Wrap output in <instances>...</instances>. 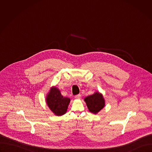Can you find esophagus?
<instances>
[{
  "label": "esophagus",
  "instance_id": "esophagus-1",
  "mask_svg": "<svg viewBox=\"0 0 152 152\" xmlns=\"http://www.w3.org/2000/svg\"><path fill=\"white\" fill-rule=\"evenodd\" d=\"M80 97H81V95H80V94H77V95H76V96H75V98H76V99H80Z\"/></svg>",
  "mask_w": 152,
  "mask_h": 152
}]
</instances>
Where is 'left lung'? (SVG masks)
Returning <instances> with one entry per match:
<instances>
[{
	"label": "left lung",
	"mask_w": 152,
	"mask_h": 152,
	"mask_svg": "<svg viewBox=\"0 0 152 152\" xmlns=\"http://www.w3.org/2000/svg\"><path fill=\"white\" fill-rule=\"evenodd\" d=\"M88 110L94 114H97L104 106L105 102L102 94L99 92H96L93 95L86 97L84 99Z\"/></svg>",
	"instance_id": "obj_1"
}]
</instances>
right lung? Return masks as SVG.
Listing matches in <instances>:
<instances>
[{
	"instance_id": "obj_1",
	"label": "right lung",
	"mask_w": 152,
	"mask_h": 152,
	"mask_svg": "<svg viewBox=\"0 0 152 152\" xmlns=\"http://www.w3.org/2000/svg\"><path fill=\"white\" fill-rule=\"evenodd\" d=\"M70 99L62 96L56 87H52L46 96V103L50 110L56 115L61 116L66 114Z\"/></svg>"
}]
</instances>
